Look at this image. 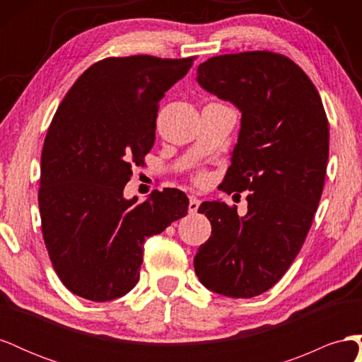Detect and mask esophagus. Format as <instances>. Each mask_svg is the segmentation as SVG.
Segmentation results:
<instances>
[{"label": "esophagus", "mask_w": 362, "mask_h": 362, "mask_svg": "<svg viewBox=\"0 0 362 362\" xmlns=\"http://www.w3.org/2000/svg\"><path fill=\"white\" fill-rule=\"evenodd\" d=\"M201 205V201L198 198H194V196H192L190 198V202H189V213L194 214L196 211H198V208Z\"/></svg>", "instance_id": "1"}]
</instances>
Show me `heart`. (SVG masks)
Segmentation results:
<instances>
[{
	"instance_id": "1",
	"label": "heart",
	"mask_w": 362,
	"mask_h": 362,
	"mask_svg": "<svg viewBox=\"0 0 362 362\" xmlns=\"http://www.w3.org/2000/svg\"><path fill=\"white\" fill-rule=\"evenodd\" d=\"M194 180H196V182H198V184H204L208 180V175L205 172H199L198 175H196Z\"/></svg>"
}]
</instances>
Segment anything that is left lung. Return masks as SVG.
<instances>
[{"label":"left lung","instance_id":"8db88e82","mask_svg":"<svg viewBox=\"0 0 362 362\" xmlns=\"http://www.w3.org/2000/svg\"><path fill=\"white\" fill-rule=\"evenodd\" d=\"M198 83L242 112V128L222 190L250 192L247 214L221 201L202 202L211 237L194 272L228 298H254L284 276L319 206L329 125L315 86L298 64L272 51L223 54L201 63Z\"/></svg>","mask_w":362,"mask_h":362}]
</instances>
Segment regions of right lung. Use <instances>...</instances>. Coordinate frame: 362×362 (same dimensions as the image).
<instances>
[{
    "mask_svg": "<svg viewBox=\"0 0 362 362\" xmlns=\"http://www.w3.org/2000/svg\"><path fill=\"white\" fill-rule=\"evenodd\" d=\"M194 57H108L59 105L43 141L39 210L52 267L74 294L112 300L139 281L144 243L187 214L177 189L124 199L134 166L154 146L158 103Z\"/></svg>",
    "mask_w": 362,
    "mask_h": 362,
    "instance_id": "1",
    "label": "right lung"
}]
</instances>
